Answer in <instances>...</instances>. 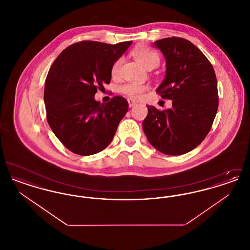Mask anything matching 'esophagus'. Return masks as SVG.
<instances>
[{"label": "esophagus", "instance_id": "34e87169", "mask_svg": "<svg viewBox=\"0 0 250 250\" xmlns=\"http://www.w3.org/2000/svg\"><path fill=\"white\" fill-rule=\"evenodd\" d=\"M127 102H128V106L130 107H133V106H135V105L137 104V102H136L135 100L131 99V98H128V99H127Z\"/></svg>", "mask_w": 250, "mask_h": 250}]
</instances>
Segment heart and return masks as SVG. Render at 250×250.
<instances>
[{"mask_svg":"<svg viewBox=\"0 0 250 250\" xmlns=\"http://www.w3.org/2000/svg\"><path fill=\"white\" fill-rule=\"evenodd\" d=\"M133 56L137 60L143 67L146 69L155 68L159 62L160 57L158 53L153 50L152 48L146 46H139L134 48L132 51ZM123 63V58L116 60L111 66V75L113 77L117 76L120 71V67ZM120 92L124 95H127L133 99H139L143 97V94L148 90V87L144 84L140 83H125L121 85L119 88Z\"/></svg>","mask_w":250,"mask_h":250,"instance_id":"1","label":"heart"}]
</instances>
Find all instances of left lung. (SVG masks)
Here are the masks:
<instances>
[{"label": "left lung", "mask_w": 250, "mask_h": 250, "mask_svg": "<svg viewBox=\"0 0 250 250\" xmlns=\"http://www.w3.org/2000/svg\"><path fill=\"white\" fill-rule=\"evenodd\" d=\"M166 59V77L156 93L172 101L159 110L147 106L143 128L149 143L162 154L184 155L202 143L217 108V82L213 65L190 41L181 37L157 40Z\"/></svg>", "instance_id": "8db88e82"}]
</instances>
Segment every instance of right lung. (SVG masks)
Instances as JSON below:
<instances>
[{"label": "right lung", "mask_w": 250, "mask_h": 250, "mask_svg": "<svg viewBox=\"0 0 250 250\" xmlns=\"http://www.w3.org/2000/svg\"><path fill=\"white\" fill-rule=\"evenodd\" d=\"M131 44L81 41L63 49L52 63L44 91L47 120L72 153L95 155L112 141L128 102L117 95L101 104L95 95L110 83L113 62Z\"/></svg>", "instance_id": "obj_1"}]
</instances>
